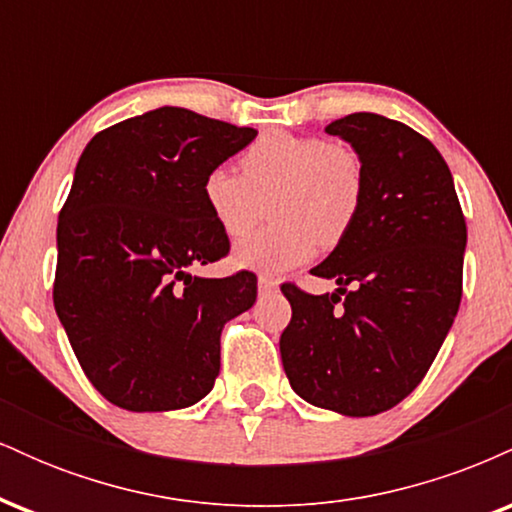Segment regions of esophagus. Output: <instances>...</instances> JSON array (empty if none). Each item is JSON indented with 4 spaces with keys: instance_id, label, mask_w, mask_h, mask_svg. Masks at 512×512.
I'll list each match as a JSON object with an SVG mask.
<instances>
[{
    "instance_id": "obj_1",
    "label": "esophagus",
    "mask_w": 512,
    "mask_h": 512,
    "mask_svg": "<svg viewBox=\"0 0 512 512\" xmlns=\"http://www.w3.org/2000/svg\"><path fill=\"white\" fill-rule=\"evenodd\" d=\"M257 284H260V291H274L276 286H279V279H276V276H272V274H260Z\"/></svg>"
}]
</instances>
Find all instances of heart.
<instances>
[{
  "mask_svg": "<svg viewBox=\"0 0 512 512\" xmlns=\"http://www.w3.org/2000/svg\"><path fill=\"white\" fill-rule=\"evenodd\" d=\"M204 204L226 236L250 233L269 207L274 226L236 245V262L281 274L313 260L317 243L349 236L366 199V163L354 144L315 134L267 132L240 154V175L216 166L204 175Z\"/></svg>",
  "mask_w": 512,
  "mask_h": 512,
  "instance_id": "obj_1",
  "label": "heart"
}]
</instances>
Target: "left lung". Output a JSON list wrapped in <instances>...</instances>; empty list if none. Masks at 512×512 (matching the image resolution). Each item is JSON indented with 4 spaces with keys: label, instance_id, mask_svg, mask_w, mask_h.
<instances>
[{
    "label": "left lung",
    "instance_id": "1",
    "mask_svg": "<svg viewBox=\"0 0 512 512\" xmlns=\"http://www.w3.org/2000/svg\"><path fill=\"white\" fill-rule=\"evenodd\" d=\"M366 163V199L342 243L310 274L339 289L281 284L291 322L279 349L296 395L344 416H373L416 390L462 301L467 223L455 182L424 134L375 113L325 127Z\"/></svg>",
    "mask_w": 512,
    "mask_h": 512
}]
</instances>
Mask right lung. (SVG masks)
<instances>
[{
	"instance_id": "obj_1",
	"label": "right lung",
	"mask_w": 512,
	"mask_h": 512,
	"mask_svg": "<svg viewBox=\"0 0 512 512\" xmlns=\"http://www.w3.org/2000/svg\"><path fill=\"white\" fill-rule=\"evenodd\" d=\"M255 137L166 105L98 132L76 163L52 298L81 370L115 407L182 409L214 387L221 330L252 308L257 276L190 274L231 250L202 182Z\"/></svg>"
}]
</instances>
